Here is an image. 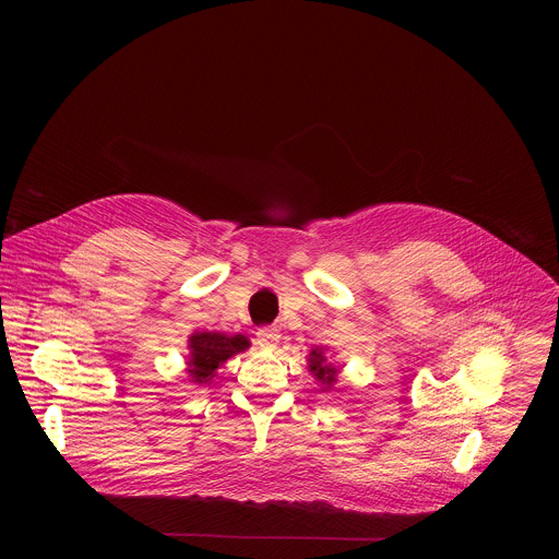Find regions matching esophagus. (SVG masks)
Returning a JSON list of instances; mask_svg holds the SVG:
<instances>
[{
    "label": "esophagus",
    "instance_id": "1",
    "mask_svg": "<svg viewBox=\"0 0 559 559\" xmlns=\"http://www.w3.org/2000/svg\"><path fill=\"white\" fill-rule=\"evenodd\" d=\"M278 341H281V334H278V330H276L274 325L259 328V332H257V343H259L261 347H265V349L276 347V343H278Z\"/></svg>",
    "mask_w": 559,
    "mask_h": 559
}]
</instances>
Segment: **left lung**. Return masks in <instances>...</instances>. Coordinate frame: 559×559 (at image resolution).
Here are the masks:
<instances>
[{
  "instance_id": "8db88e82",
  "label": "left lung",
  "mask_w": 559,
  "mask_h": 559,
  "mask_svg": "<svg viewBox=\"0 0 559 559\" xmlns=\"http://www.w3.org/2000/svg\"><path fill=\"white\" fill-rule=\"evenodd\" d=\"M309 369L316 373L318 380H321V382L328 384V386H330L332 382H336V369L325 362V356H323L321 349H313V352L309 354Z\"/></svg>"
}]
</instances>
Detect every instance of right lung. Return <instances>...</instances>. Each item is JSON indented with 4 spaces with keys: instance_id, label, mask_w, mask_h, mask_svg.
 <instances>
[{
    "instance_id": "1",
    "label": "right lung",
    "mask_w": 559,
    "mask_h": 559,
    "mask_svg": "<svg viewBox=\"0 0 559 559\" xmlns=\"http://www.w3.org/2000/svg\"><path fill=\"white\" fill-rule=\"evenodd\" d=\"M250 343L246 336H225L218 332H197L190 338V376L192 382H207L214 378L218 365H223L229 356L248 349Z\"/></svg>"
}]
</instances>
